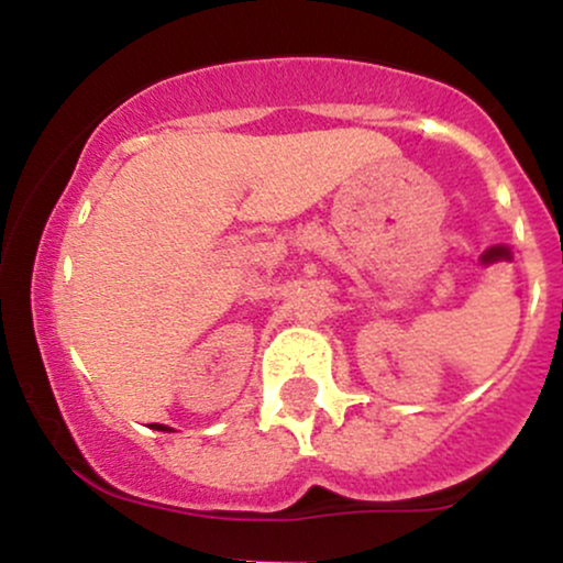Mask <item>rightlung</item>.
<instances>
[{
	"label": "right lung",
	"instance_id": "add662e5",
	"mask_svg": "<svg viewBox=\"0 0 563 563\" xmlns=\"http://www.w3.org/2000/svg\"><path fill=\"white\" fill-rule=\"evenodd\" d=\"M153 429H166V426H158V423H153Z\"/></svg>",
	"mask_w": 563,
	"mask_h": 563
}]
</instances>
